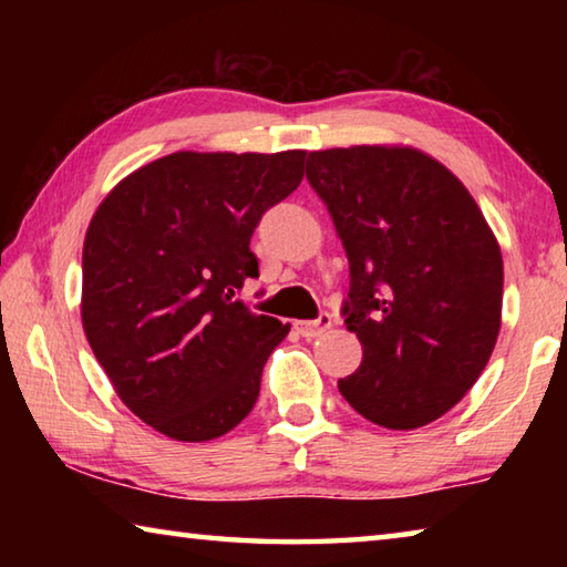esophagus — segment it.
<instances>
[{
	"instance_id": "34e87169",
	"label": "esophagus",
	"mask_w": 567,
	"mask_h": 567,
	"mask_svg": "<svg viewBox=\"0 0 567 567\" xmlns=\"http://www.w3.org/2000/svg\"><path fill=\"white\" fill-rule=\"evenodd\" d=\"M295 328L305 340H315V338H320L322 332H328L332 328V315L320 312L318 320H300V322H295Z\"/></svg>"
}]
</instances>
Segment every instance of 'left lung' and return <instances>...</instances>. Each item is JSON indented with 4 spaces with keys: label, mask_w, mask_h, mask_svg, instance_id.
<instances>
[{
    "label": "left lung",
    "mask_w": 567,
    "mask_h": 567,
    "mask_svg": "<svg viewBox=\"0 0 567 567\" xmlns=\"http://www.w3.org/2000/svg\"><path fill=\"white\" fill-rule=\"evenodd\" d=\"M307 182L350 262L342 315L362 362L338 380L362 417L415 430L475 385L501 332L503 255L473 195L425 152H310Z\"/></svg>",
    "instance_id": "8db88e82"
}]
</instances>
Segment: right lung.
<instances>
[{"instance_id": "1", "label": "right lung", "mask_w": 567, "mask_h": 567, "mask_svg": "<svg viewBox=\"0 0 567 567\" xmlns=\"http://www.w3.org/2000/svg\"><path fill=\"white\" fill-rule=\"evenodd\" d=\"M305 150L175 152L134 169L82 249V328L114 392L179 443L229 433L255 408L290 324L235 300L257 277L255 227L302 182Z\"/></svg>"}]
</instances>
